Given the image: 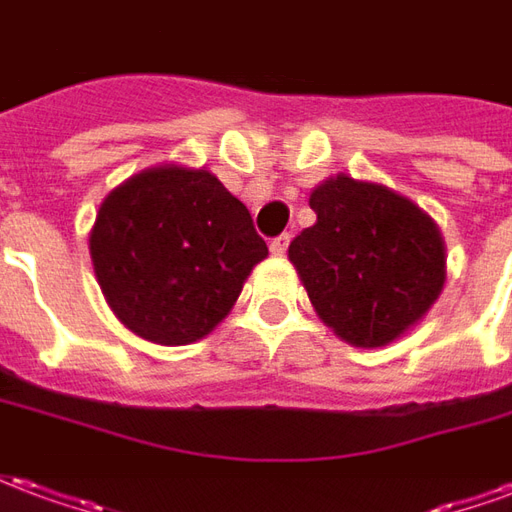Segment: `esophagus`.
Instances as JSON below:
<instances>
[{"label":"esophagus","instance_id":"obj_1","mask_svg":"<svg viewBox=\"0 0 512 512\" xmlns=\"http://www.w3.org/2000/svg\"><path fill=\"white\" fill-rule=\"evenodd\" d=\"M288 244H290L288 233H282V235H277V238H271V255L282 257L285 252H288Z\"/></svg>","mask_w":512,"mask_h":512}]
</instances>
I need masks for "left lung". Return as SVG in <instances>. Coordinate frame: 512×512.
I'll return each instance as SVG.
<instances>
[{
    "label": "left lung",
    "mask_w": 512,
    "mask_h": 512,
    "mask_svg": "<svg viewBox=\"0 0 512 512\" xmlns=\"http://www.w3.org/2000/svg\"><path fill=\"white\" fill-rule=\"evenodd\" d=\"M310 208L318 222L290 241L288 257L321 321L356 348L389 345L422 321L447 279L428 213L343 172L312 189Z\"/></svg>",
    "instance_id": "left-lung-1"
}]
</instances>
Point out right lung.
I'll use <instances>...</instances> for the list:
<instances>
[{
    "mask_svg": "<svg viewBox=\"0 0 512 512\" xmlns=\"http://www.w3.org/2000/svg\"><path fill=\"white\" fill-rule=\"evenodd\" d=\"M246 205L208 169H142L106 194L90 257L120 323L158 345H189L233 310L266 260Z\"/></svg>",
    "mask_w": 512,
    "mask_h": 512,
    "instance_id": "obj_1",
    "label": "right lung"
}]
</instances>
